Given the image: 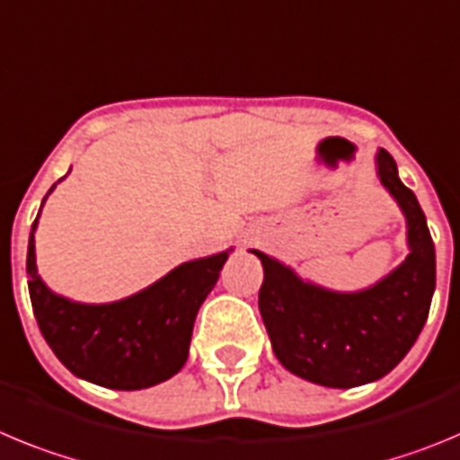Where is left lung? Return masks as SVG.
Returning <instances> with one entry per match:
<instances>
[{
    "instance_id": "1",
    "label": "left lung",
    "mask_w": 460,
    "mask_h": 460,
    "mask_svg": "<svg viewBox=\"0 0 460 460\" xmlns=\"http://www.w3.org/2000/svg\"><path fill=\"white\" fill-rule=\"evenodd\" d=\"M380 183L408 220L411 254L376 287L334 293L302 281L279 261L252 250L263 266L259 309L277 359L291 374L358 387L390 374L412 349L436 291V247L415 192L405 188L390 153H378Z\"/></svg>"
}]
</instances>
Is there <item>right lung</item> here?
I'll use <instances>...</instances> for the list:
<instances>
[{"mask_svg": "<svg viewBox=\"0 0 460 460\" xmlns=\"http://www.w3.org/2000/svg\"><path fill=\"white\" fill-rule=\"evenodd\" d=\"M36 222L39 217L27 250L29 297L45 341L66 369L110 390H144L179 374L188 359L194 318L229 252L188 261L126 300L80 305L55 296L40 281Z\"/></svg>", "mask_w": 460, "mask_h": 460, "instance_id": "add662e5", "label": "right lung"}]
</instances>
